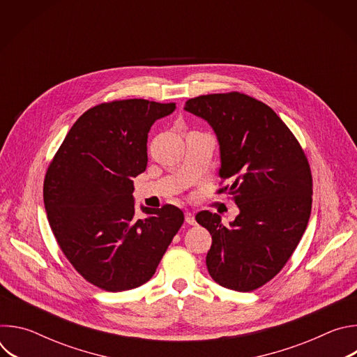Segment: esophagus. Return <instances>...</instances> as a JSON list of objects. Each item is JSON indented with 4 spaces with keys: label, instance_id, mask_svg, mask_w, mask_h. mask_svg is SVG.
<instances>
[{
    "label": "esophagus",
    "instance_id": "34e87169",
    "mask_svg": "<svg viewBox=\"0 0 357 357\" xmlns=\"http://www.w3.org/2000/svg\"><path fill=\"white\" fill-rule=\"evenodd\" d=\"M185 222L188 223V225H196V220H195V213L193 212H186L185 213Z\"/></svg>",
    "mask_w": 357,
    "mask_h": 357
}]
</instances>
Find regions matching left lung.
<instances>
[{
	"label": "left lung",
	"mask_w": 357,
	"mask_h": 357,
	"mask_svg": "<svg viewBox=\"0 0 357 357\" xmlns=\"http://www.w3.org/2000/svg\"><path fill=\"white\" fill-rule=\"evenodd\" d=\"M185 112L205 120L220 151L219 176L231 185L238 215L229 226L203 211L196 222L209 230L211 277L248 292L275 277L296 248L312 208V176L303 151L282 120L261 101L233 91L188 100Z\"/></svg>",
	"instance_id": "left-lung-1"
}]
</instances>
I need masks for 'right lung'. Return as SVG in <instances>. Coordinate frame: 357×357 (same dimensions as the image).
I'll return each instance as SVG.
<instances>
[{
  "instance_id": "obj_1",
  "label": "right lung",
  "mask_w": 357,
  "mask_h": 357,
  "mask_svg": "<svg viewBox=\"0 0 357 357\" xmlns=\"http://www.w3.org/2000/svg\"><path fill=\"white\" fill-rule=\"evenodd\" d=\"M175 109L144 98L98 105L77 119L47 168L49 226L76 271L101 289L149 281L183 223L172 205L141 206L138 219L132 196V179L148 162V132Z\"/></svg>"
}]
</instances>
